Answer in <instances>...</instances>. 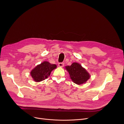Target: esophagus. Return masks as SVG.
<instances>
[{
  "mask_svg": "<svg viewBox=\"0 0 124 124\" xmlns=\"http://www.w3.org/2000/svg\"><path fill=\"white\" fill-rule=\"evenodd\" d=\"M64 63L63 62L59 63V64H58V66H59V67H63V66H64Z\"/></svg>",
  "mask_w": 124,
  "mask_h": 124,
  "instance_id": "1",
  "label": "esophagus"
}]
</instances>
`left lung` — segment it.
Here are the masks:
<instances>
[{
  "instance_id": "8db88e82",
  "label": "left lung",
  "mask_w": 124,
  "mask_h": 124,
  "mask_svg": "<svg viewBox=\"0 0 124 124\" xmlns=\"http://www.w3.org/2000/svg\"><path fill=\"white\" fill-rule=\"evenodd\" d=\"M65 68L72 81L77 84L85 83L90 78L86 69L78 63L74 62L70 66H66Z\"/></svg>"
}]
</instances>
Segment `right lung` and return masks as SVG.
<instances>
[{
  "label": "right lung",
  "instance_id": "right-lung-1",
  "mask_svg": "<svg viewBox=\"0 0 124 124\" xmlns=\"http://www.w3.org/2000/svg\"><path fill=\"white\" fill-rule=\"evenodd\" d=\"M56 67L55 64L44 61L34 68L30 72V75L35 81L40 82L47 78L50 76L52 70Z\"/></svg>",
  "mask_w": 124,
  "mask_h": 124
}]
</instances>
